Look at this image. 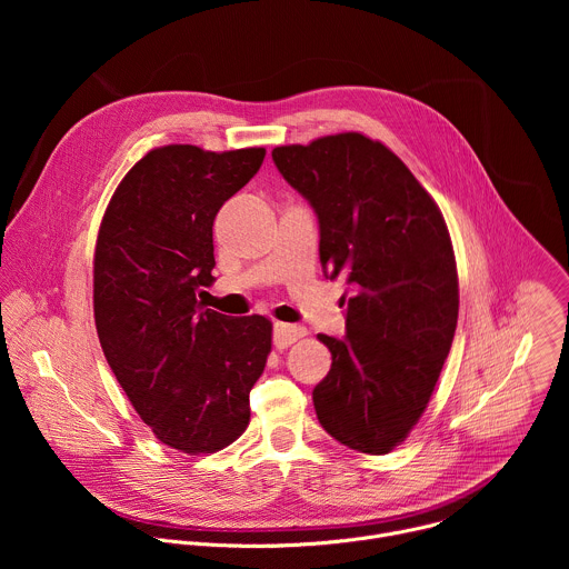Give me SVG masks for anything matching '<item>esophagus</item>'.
<instances>
[{"mask_svg":"<svg viewBox=\"0 0 569 569\" xmlns=\"http://www.w3.org/2000/svg\"><path fill=\"white\" fill-rule=\"evenodd\" d=\"M306 336L303 327H295V323H277L274 327V347L277 349H288L290 345H295L297 340H301Z\"/></svg>","mask_w":569,"mask_h":569,"instance_id":"obj_1","label":"esophagus"}]
</instances>
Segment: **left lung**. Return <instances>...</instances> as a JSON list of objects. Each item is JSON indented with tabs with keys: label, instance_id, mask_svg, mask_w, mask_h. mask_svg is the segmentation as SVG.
Segmentation results:
<instances>
[{
	"label": "left lung",
	"instance_id": "1",
	"mask_svg": "<svg viewBox=\"0 0 569 569\" xmlns=\"http://www.w3.org/2000/svg\"><path fill=\"white\" fill-rule=\"evenodd\" d=\"M272 159L317 213L323 272L353 288L347 338L317 336L333 358L312 389L317 419L340 443L387 455L426 412L455 338L446 220L412 171L360 132L279 146Z\"/></svg>",
	"mask_w": 569,
	"mask_h": 569
}]
</instances>
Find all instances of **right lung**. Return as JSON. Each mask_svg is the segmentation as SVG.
<instances>
[{
	"label": "right lung",
	"instance_id": "add662e5",
	"mask_svg": "<svg viewBox=\"0 0 569 569\" xmlns=\"http://www.w3.org/2000/svg\"><path fill=\"white\" fill-rule=\"evenodd\" d=\"M263 157L266 148H154L121 180L101 220V349L141 421L187 455L218 452L246 432L250 391L272 349L270 319L227 317L198 301L213 283V218Z\"/></svg>",
	"mask_w": 569,
	"mask_h": 569
}]
</instances>
